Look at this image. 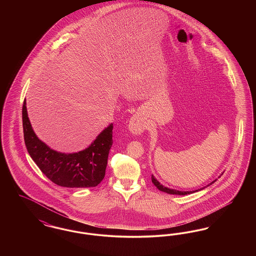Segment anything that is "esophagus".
<instances>
[{
	"label": "esophagus",
	"mask_w": 256,
	"mask_h": 256,
	"mask_svg": "<svg viewBox=\"0 0 256 256\" xmlns=\"http://www.w3.org/2000/svg\"><path fill=\"white\" fill-rule=\"evenodd\" d=\"M128 130L132 134L135 135H139L144 132V130H146V126H145L144 120L141 118L140 115L135 114L132 117L128 124Z\"/></svg>",
	"instance_id": "esophagus-1"
}]
</instances>
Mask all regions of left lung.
<instances>
[{
    "label": "left lung",
    "instance_id": "left-lung-1",
    "mask_svg": "<svg viewBox=\"0 0 256 256\" xmlns=\"http://www.w3.org/2000/svg\"><path fill=\"white\" fill-rule=\"evenodd\" d=\"M152 182L156 186V188H158V190L162 191V192H165V193H167V194H172V195H187V194L195 193V192L198 191V190H196V191H186V192H184V191H178V190H174V189H169V188H167V187L161 185V184L158 182V180H156L152 174ZM215 182H216V180H214L213 182H211L210 184H212V183H214ZM207 186H209V185H207ZM200 190H202V189H200ZM198 191H200V190H198Z\"/></svg>",
    "mask_w": 256,
    "mask_h": 256
}]
</instances>
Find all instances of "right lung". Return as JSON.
Masks as SVG:
<instances>
[{"label": "right lung", "instance_id": "add662e5", "mask_svg": "<svg viewBox=\"0 0 256 256\" xmlns=\"http://www.w3.org/2000/svg\"><path fill=\"white\" fill-rule=\"evenodd\" d=\"M24 144L30 158L50 182L62 187H96L104 180L112 146L111 124L86 150L74 154H61L38 139L28 117L26 100L22 108Z\"/></svg>", "mask_w": 256, "mask_h": 256}]
</instances>
